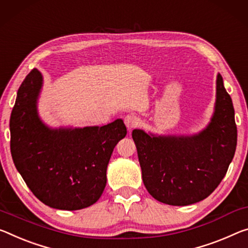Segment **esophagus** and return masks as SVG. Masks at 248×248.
<instances>
[{
    "instance_id": "esophagus-1",
    "label": "esophagus",
    "mask_w": 248,
    "mask_h": 248,
    "mask_svg": "<svg viewBox=\"0 0 248 248\" xmlns=\"http://www.w3.org/2000/svg\"><path fill=\"white\" fill-rule=\"evenodd\" d=\"M124 124L127 125V128L129 130H132L133 128H136L137 125L139 124V120L138 118L133 115H127L124 117Z\"/></svg>"
}]
</instances>
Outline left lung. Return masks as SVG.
Masks as SVG:
<instances>
[{
	"mask_svg": "<svg viewBox=\"0 0 248 248\" xmlns=\"http://www.w3.org/2000/svg\"><path fill=\"white\" fill-rule=\"evenodd\" d=\"M132 139L143 184L155 200L184 206L207 198L225 176L237 143L233 103L221 75L215 112L205 130L192 137H153L135 129Z\"/></svg>",
	"mask_w": 248,
	"mask_h": 248,
	"instance_id": "left-lung-1",
	"label": "left lung"
}]
</instances>
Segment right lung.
Instances as JSON below:
<instances>
[{
    "label": "right lung",
    "instance_id": "obj_1",
    "mask_svg": "<svg viewBox=\"0 0 248 248\" xmlns=\"http://www.w3.org/2000/svg\"><path fill=\"white\" fill-rule=\"evenodd\" d=\"M41 87L35 68L19 86L10 118L12 158L39 201L58 210L85 209L103 194L110 156L127 128L117 119L103 127L52 130L37 116Z\"/></svg>",
    "mask_w": 248,
    "mask_h": 248
}]
</instances>
